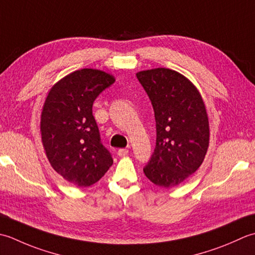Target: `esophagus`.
<instances>
[{"instance_id": "1", "label": "esophagus", "mask_w": 255, "mask_h": 255, "mask_svg": "<svg viewBox=\"0 0 255 255\" xmlns=\"http://www.w3.org/2000/svg\"><path fill=\"white\" fill-rule=\"evenodd\" d=\"M128 153V148H120V149H118V155H119V156H120V157L127 156Z\"/></svg>"}]
</instances>
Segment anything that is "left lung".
<instances>
[{"mask_svg": "<svg viewBox=\"0 0 255 255\" xmlns=\"http://www.w3.org/2000/svg\"><path fill=\"white\" fill-rule=\"evenodd\" d=\"M156 121V146L144 174L164 188L178 186L200 167L209 146V121L200 92L188 78L168 68L136 74Z\"/></svg>", "mask_w": 255, "mask_h": 255, "instance_id": "left-lung-1", "label": "left lung"}]
</instances>
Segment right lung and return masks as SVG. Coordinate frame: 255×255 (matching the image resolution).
<instances>
[{
  "mask_svg": "<svg viewBox=\"0 0 255 255\" xmlns=\"http://www.w3.org/2000/svg\"><path fill=\"white\" fill-rule=\"evenodd\" d=\"M116 78L85 68L67 75L51 87L40 116L41 143L49 163L70 184L89 187L113 164L103 146L92 105Z\"/></svg>",
  "mask_w": 255,
  "mask_h": 255,
  "instance_id": "1",
  "label": "right lung"
}]
</instances>
